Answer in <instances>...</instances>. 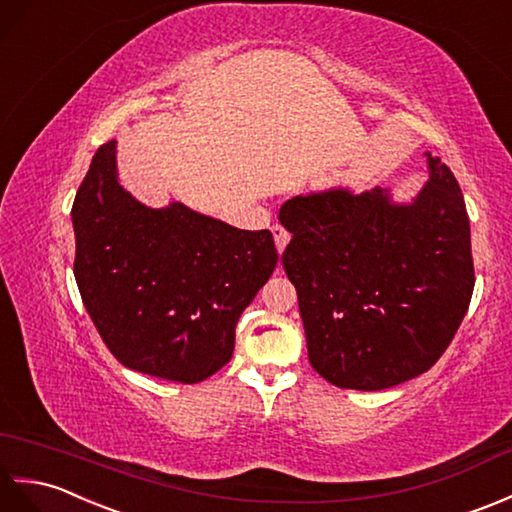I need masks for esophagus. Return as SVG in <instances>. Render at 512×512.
Segmentation results:
<instances>
[{"label": "esophagus", "mask_w": 512, "mask_h": 512, "mask_svg": "<svg viewBox=\"0 0 512 512\" xmlns=\"http://www.w3.org/2000/svg\"><path fill=\"white\" fill-rule=\"evenodd\" d=\"M271 234H274L276 247H278V252L282 254V252H285V247H287V243H289L291 234H289V232H287L285 227H282V225H274V227H271Z\"/></svg>", "instance_id": "34e87169"}]
</instances>
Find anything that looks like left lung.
<instances>
[{
  "instance_id": "obj_1",
  "label": "left lung",
  "mask_w": 512,
  "mask_h": 512,
  "mask_svg": "<svg viewBox=\"0 0 512 512\" xmlns=\"http://www.w3.org/2000/svg\"><path fill=\"white\" fill-rule=\"evenodd\" d=\"M412 203L388 190L293 197L282 254L298 291L313 370L337 388L385 390L427 372L467 315L475 274L471 227L449 166L427 153Z\"/></svg>"
}]
</instances>
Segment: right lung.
<instances>
[{
  "mask_svg": "<svg viewBox=\"0 0 512 512\" xmlns=\"http://www.w3.org/2000/svg\"><path fill=\"white\" fill-rule=\"evenodd\" d=\"M74 276L102 342L122 366L199 383L234 352L238 317L278 265L269 230H238L170 203L146 208L118 184L102 144L72 206Z\"/></svg>",
  "mask_w": 512,
  "mask_h": 512,
  "instance_id": "add662e5",
  "label": "right lung"
}]
</instances>
